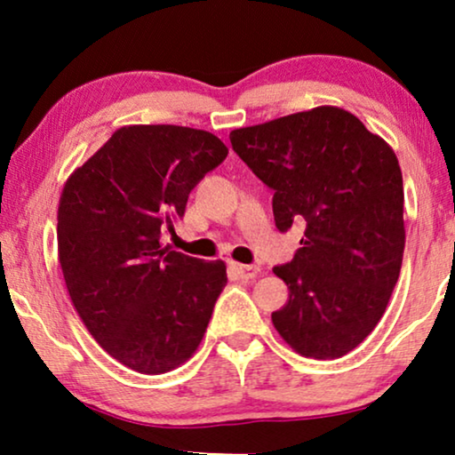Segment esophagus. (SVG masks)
<instances>
[{"instance_id": "1", "label": "esophagus", "mask_w": 455, "mask_h": 455, "mask_svg": "<svg viewBox=\"0 0 455 455\" xmlns=\"http://www.w3.org/2000/svg\"><path fill=\"white\" fill-rule=\"evenodd\" d=\"M229 267L238 273V277L242 279H254L260 273V267L259 265H242V263H229Z\"/></svg>"}]
</instances>
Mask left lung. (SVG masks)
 <instances>
[{"mask_svg": "<svg viewBox=\"0 0 455 455\" xmlns=\"http://www.w3.org/2000/svg\"><path fill=\"white\" fill-rule=\"evenodd\" d=\"M229 140L273 190L279 232L304 226L294 259L273 267L290 290L273 325L302 356L341 358L377 327L400 277L406 229L394 148L331 105L232 130Z\"/></svg>", "mask_w": 455, "mask_h": 455, "instance_id": "left-lung-1", "label": "left lung"}]
</instances>
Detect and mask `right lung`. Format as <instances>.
Instances as JSON below:
<instances>
[{"label": "right lung", "mask_w": 455, "mask_h": 455, "mask_svg": "<svg viewBox=\"0 0 455 455\" xmlns=\"http://www.w3.org/2000/svg\"><path fill=\"white\" fill-rule=\"evenodd\" d=\"M226 157L204 130L124 126L61 190L58 252L70 300L97 344L142 375L196 352L228 283L223 260L161 244L192 188Z\"/></svg>", "instance_id": "right-lung-1"}]
</instances>
